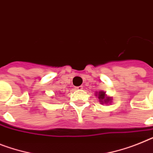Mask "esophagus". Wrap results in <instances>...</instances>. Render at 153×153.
I'll return each mask as SVG.
<instances>
[{
    "label": "esophagus",
    "mask_w": 153,
    "mask_h": 153,
    "mask_svg": "<svg viewBox=\"0 0 153 153\" xmlns=\"http://www.w3.org/2000/svg\"><path fill=\"white\" fill-rule=\"evenodd\" d=\"M75 89L76 90H82V89H83V87H82V86H79V87H76Z\"/></svg>",
    "instance_id": "obj_1"
}]
</instances>
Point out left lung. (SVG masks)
I'll list each match as a JSON object with an SVG mask.
<instances>
[{
  "mask_svg": "<svg viewBox=\"0 0 153 153\" xmlns=\"http://www.w3.org/2000/svg\"><path fill=\"white\" fill-rule=\"evenodd\" d=\"M96 96H98L97 97L100 100V102L101 104H108L109 102H111L112 97H106L105 95V92L104 91H99V92L96 93Z\"/></svg>",
  "mask_w": 153,
  "mask_h": 153,
  "instance_id": "left-lung-1",
  "label": "left lung"
}]
</instances>
